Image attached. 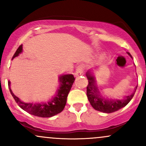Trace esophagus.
Here are the masks:
<instances>
[{"instance_id":"1","label":"esophagus","mask_w":146,"mask_h":146,"mask_svg":"<svg viewBox=\"0 0 146 146\" xmlns=\"http://www.w3.org/2000/svg\"><path fill=\"white\" fill-rule=\"evenodd\" d=\"M84 71V66L82 64H79L76 67V71L75 73V76H79V75L83 74Z\"/></svg>"}]
</instances>
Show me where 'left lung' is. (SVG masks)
<instances>
[{
    "label": "left lung",
    "instance_id": "obj_1",
    "mask_svg": "<svg viewBox=\"0 0 146 146\" xmlns=\"http://www.w3.org/2000/svg\"><path fill=\"white\" fill-rule=\"evenodd\" d=\"M128 53L129 56L132 58L130 53ZM86 77L88 80V85L86 87V95L90 104L94 109L106 113H113L125 106L133 98L137 88V86H136L135 93L127 96L124 100H107L101 98V96L98 94L99 91L95 85L94 77L92 75L90 71L87 72Z\"/></svg>",
    "mask_w": 146,
    "mask_h": 146
}]
</instances>
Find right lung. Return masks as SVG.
<instances>
[{
	"label": "right lung",
	"mask_w": 146,
	"mask_h": 146,
	"mask_svg": "<svg viewBox=\"0 0 146 146\" xmlns=\"http://www.w3.org/2000/svg\"><path fill=\"white\" fill-rule=\"evenodd\" d=\"M23 51V45H20L15 52L13 58L18 56ZM75 78L73 75H64L60 77V82L61 83L60 88L58 90V94L51 101L44 104H33L25 103L20 100V99L15 96L10 88V82H8L9 89L11 95L18 105L23 110L31 115L40 117H51L61 113L64 108L66 103V99L68 93L71 90L72 85L75 81Z\"/></svg>",
	"instance_id": "add662e5"
}]
</instances>
